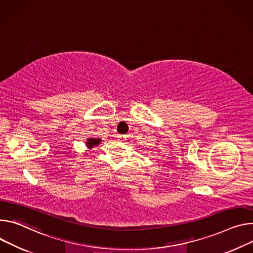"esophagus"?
<instances>
[{
  "label": "esophagus",
  "instance_id": "esophagus-1",
  "mask_svg": "<svg viewBox=\"0 0 253 253\" xmlns=\"http://www.w3.org/2000/svg\"><path fill=\"white\" fill-rule=\"evenodd\" d=\"M117 138H118V139H121V140H123V139H125V138H126V136H125V135H121V134H118V135H117Z\"/></svg>",
  "mask_w": 253,
  "mask_h": 253
}]
</instances>
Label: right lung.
<instances>
[{
  "label": "right lung",
  "instance_id": "obj_1",
  "mask_svg": "<svg viewBox=\"0 0 253 253\" xmlns=\"http://www.w3.org/2000/svg\"><path fill=\"white\" fill-rule=\"evenodd\" d=\"M101 139L100 138H93V137H90V138H87L85 141V146L88 149L94 148L95 146H98L101 143Z\"/></svg>",
  "mask_w": 253,
  "mask_h": 253
}]
</instances>
